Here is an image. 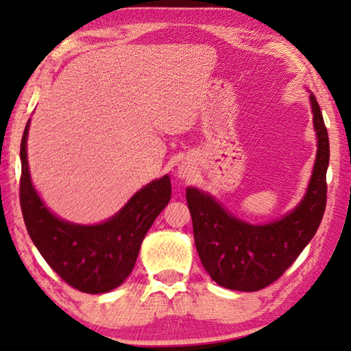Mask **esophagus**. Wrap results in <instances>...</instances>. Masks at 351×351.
Masks as SVG:
<instances>
[{
    "label": "esophagus",
    "instance_id": "34e87169",
    "mask_svg": "<svg viewBox=\"0 0 351 351\" xmlns=\"http://www.w3.org/2000/svg\"><path fill=\"white\" fill-rule=\"evenodd\" d=\"M178 175H180L182 180H189L190 176L193 175V170H192V167H190V165H181L180 169H178Z\"/></svg>",
    "mask_w": 351,
    "mask_h": 351
}]
</instances>
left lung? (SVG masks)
Returning <instances> with one entry per match:
<instances>
[{"instance_id":"1","label":"left lung","mask_w":351,"mask_h":351,"mask_svg":"<svg viewBox=\"0 0 351 351\" xmlns=\"http://www.w3.org/2000/svg\"><path fill=\"white\" fill-rule=\"evenodd\" d=\"M310 100L317 156L305 197L293 212L277 221L255 226L230 215L209 193L193 187L186 190L199 260L212 280L224 288L252 293L276 282L311 241L322 221L330 142L314 94Z\"/></svg>"}]
</instances>
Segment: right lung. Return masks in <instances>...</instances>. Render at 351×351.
Returning a JSON list of instances; mask_svg holds the SVG:
<instances>
[{
    "label": "right lung",
    "mask_w": 351,
    "mask_h": 351,
    "mask_svg": "<svg viewBox=\"0 0 351 351\" xmlns=\"http://www.w3.org/2000/svg\"><path fill=\"white\" fill-rule=\"evenodd\" d=\"M29 122L20 148V204L27 234L46 263L69 287L88 294L108 293L133 271L142 240L169 204L170 178L165 175L147 184L105 223H68L49 212L31 182L26 152Z\"/></svg>",
    "instance_id": "obj_1"
}]
</instances>
